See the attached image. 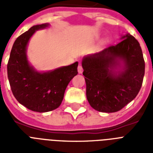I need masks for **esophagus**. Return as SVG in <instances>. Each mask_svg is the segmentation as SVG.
<instances>
[{"mask_svg": "<svg viewBox=\"0 0 153 153\" xmlns=\"http://www.w3.org/2000/svg\"><path fill=\"white\" fill-rule=\"evenodd\" d=\"M83 71V68L82 67V65H79V67H78V72H79V74H82Z\"/></svg>", "mask_w": 153, "mask_h": 153, "instance_id": "1", "label": "esophagus"}]
</instances>
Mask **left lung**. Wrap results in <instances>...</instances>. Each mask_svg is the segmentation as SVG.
<instances>
[{"label": "left lung", "instance_id": "8db88e82", "mask_svg": "<svg viewBox=\"0 0 153 153\" xmlns=\"http://www.w3.org/2000/svg\"><path fill=\"white\" fill-rule=\"evenodd\" d=\"M100 52L83 58L82 66L86 84V98L99 112L119 111L133 101L142 86L145 60L139 42L129 34ZM120 61L124 68L117 72Z\"/></svg>", "mask_w": 153, "mask_h": 153}]
</instances>
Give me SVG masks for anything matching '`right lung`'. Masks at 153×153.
<instances>
[{"label":"right lung","mask_w":153,"mask_h":153,"mask_svg":"<svg viewBox=\"0 0 153 153\" xmlns=\"http://www.w3.org/2000/svg\"><path fill=\"white\" fill-rule=\"evenodd\" d=\"M48 25H35L17 37L7 65L8 81L16 99L30 110L39 113L59 106L67 85L78 74V62L45 73L36 71L29 65L26 55L27 43L36 30Z\"/></svg>","instance_id":"1"}]
</instances>
